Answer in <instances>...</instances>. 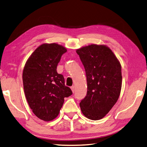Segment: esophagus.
Masks as SVG:
<instances>
[{
	"label": "esophagus",
	"mask_w": 147,
	"mask_h": 147,
	"mask_svg": "<svg viewBox=\"0 0 147 147\" xmlns=\"http://www.w3.org/2000/svg\"><path fill=\"white\" fill-rule=\"evenodd\" d=\"M71 90H72V91H73V92L75 91V87H74V86H71Z\"/></svg>",
	"instance_id": "esophagus-1"
}]
</instances>
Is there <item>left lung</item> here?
<instances>
[{
	"label": "left lung",
	"instance_id": "8db88e82",
	"mask_svg": "<svg viewBox=\"0 0 147 147\" xmlns=\"http://www.w3.org/2000/svg\"><path fill=\"white\" fill-rule=\"evenodd\" d=\"M84 65L88 91L80 104L86 117L102 119L117 101L122 88L121 65L105 45H91L76 50Z\"/></svg>",
	"mask_w": 147,
	"mask_h": 147
}]
</instances>
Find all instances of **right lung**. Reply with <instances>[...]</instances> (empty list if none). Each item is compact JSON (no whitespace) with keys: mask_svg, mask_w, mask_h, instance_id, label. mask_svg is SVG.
I'll use <instances>...</instances> for the list:
<instances>
[{"mask_svg":"<svg viewBox=\"0 0 147 147\" xmlns=\"http://www.w3.org/2000/svg\"><path fill=\"white\" fill-rule=\"evenodd\" d=\"M66 51L58 44H43L30 56L24 67L22 78L26 99L34 114L45 121L55 119L64 98L73 94L65 86L63 75L56 71Z\"/></svg>","mask_w":147,"mask_h":147,"instance_id":"1","label":"right lung"}]
</instances>
